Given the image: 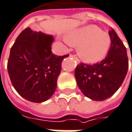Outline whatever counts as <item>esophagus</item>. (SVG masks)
Listing matches in <instances>:
<instances>
[{"label":"esophagus","mask_w":132,"mask_h":132,"mask_svg":"<svg viewBox=\"0 0 132 132\" xmlns=\"http://www.w3.org/2000/svg\"><path fill=\"white\" fill-rule=\"evenodd\" d=\"M69 56H70V57H72V59H74V60H76V62L78 63H79V60H78V57H77V56H76V55H73V54H70V55H69Z\"/></svg>","instance_id":"obj_1"}]
</instances>
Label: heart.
<instances>
[{
  "instance_id": "b5f03b06",
  "label": "heart",
  "mask_w": 132,
  "mask_h": 132,
  "mask_svg": "<svg viewBox=\"0 0 132 132\" xmlns=\"http://www.w3.org/2000/svg\"><path fill=\"white\" fill-rule=\"evenodd\" d=\"M66 42L72 46H79L78 55L83 61L94 63L106 56L111 45V38L98 26L89 25L69 33Z\"/></svg>"
}]
</instances>
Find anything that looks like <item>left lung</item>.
<instances>
[{
	"instance_id": "1",
	"label": "left lung",
	"mask_w": 132,
	"mask_h": 132,
	"mask_svg": "<svg viewBox=\"0 0 132 132\" xmlns=\"http://www.w3.org/2000/svg\"><path fill=\"white\" fill-rule=\"evenodd\" d=\"M109 35L111 45L105 59L93 65L81 63L75 70L79 89L85 96L96 101L113 95L122 85L128 69L125 45L113 29L109 31Z\"/></svg>"
}]
</instances>
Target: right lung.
Returning a JSON list of instances; mask_svg holds the SVG:
<instances>
[{
    "instance_id": "add662e5",
    "label": "right lung",
    "mask_w": 132,
    "mask_h": 132,
    "mask_svg": "<svg viewBox=\"0 0 132 132\" xmlns=\"http://www.w3.org/2000/svg\"><path fill=\"white\" fill-rule=\"evenodd\" d=\"M53 42L52 35L26 28L10 49L9 76L19 94L27 101H46L55 92L62 61L69 55L53 54Z\"/></svg>"
}]
</instances>
